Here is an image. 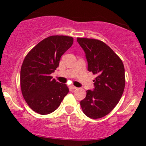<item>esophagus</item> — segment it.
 I'll list each match as a JSON object with an SVG mask.
<instances>
[{"label": "esophagus", "mask_w": 146, "mask_h": 146, "mask_svg": "<svg viewBox=\"0 0 146 146\" xmlns=\"http://www.w3.org/2000/svg\"><path fill=\"white\" fill-rule=\"evenodd\" d=\"M70 88H71V89H76V88H78L76 86H73V85H71V86H70Z\"/></svg>", "instance_id": "obj_1"}]
</instances>
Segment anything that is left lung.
Returning <instances> with one entry per match:
<instances>
[{"label":"left lung","instance_id":"left-lung-1","mask_svg":"<svg viewBox=\"0 0 146 146\" xmlns=\"http://www.w3.org/2000/svg\"><path fill=\"white\" fill-rule=\"evenodd\" d=\"M86 53L88 70L97 75L93 90H86L80 102L83 113L91 119H100L110 113L121 99L125 88V69L121 60L104 42L77 38Z\"/></svg>","mask_w":146,"mask_h":146}]
</instances>
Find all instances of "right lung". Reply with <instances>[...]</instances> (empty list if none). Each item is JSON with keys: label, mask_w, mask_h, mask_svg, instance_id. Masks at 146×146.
I'll return each mask as SVG.
<instances>
[{"label": "right lung", "mask_w": 146, "mask_h": 146, "mask_svg": "<svg viewBox=\"0 0 146 146\" xmlns=\"http://www.w3.org/2000/svg\"><path fill=\"white\" fill-rule=\"evenodd\" d=\"M73 43L71 36L47 37L25 58L20 76L22 94L36 113H53L69 91L66 84L56 82L51 74L58 67L60 58Z\"/></svg>", "instance_id": "add662e5"}]
</instances>
